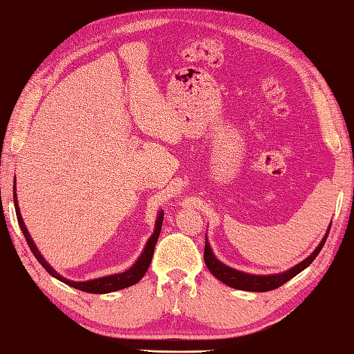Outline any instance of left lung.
Masks as SVG:
<instances>
[{
    "label": "left lung",
    "mask_w": 354,
    "mask_h": 354,
    "mask_svg": "<svg viewBox=\"0 0 354 354\" xmlns=\"http://www.w3.org/2000/svg\"><path fill=\"white\" fill-rule=\"evenodd\" d=\"M330 227H331V223H330L326 235H324V238L321 240L319 246L313 250L312 255L307 257L304 261H301L299 264L293 266L292 269L281 272V273H275V275H252V273H244V272L229 268V266L223 264L221 261H218L217 258H215L211 246H209L207 238H206V246H205V263L207 266L209 272H211L215 278L220 279L221 283H225L226 286L238 288V290L269 292V290H273V288H278L283 284H286L288 279L297 277L299 272H302L313 263V259L318 257L321 249L324 248V244H326V241H327Z\"/></svg>",
    "instance_id": "left-lung-1"
}]
</instances>
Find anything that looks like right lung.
I'll return each mask as SVG.
<instances>
[{
	"instance_id": "1",
	"label": "right lung",
	"mask_w": 354,
	"mask_h": 354,
	"mask_svg": "<svg viewBox=\"0 0 354 354\" xmlns=\"http://www.w3.org/2000/svg\"><path fill=\"white\" fill-rule=\"evenodd\" d=\"M15 182H17V180H15ZM13 203H15L18 225H19L21 230H23V234L26 236V241L28 244V248H30L35 258L41 263L42 268H44L50 273V275L55 277L56 279H59V281H62V283H66L67 286L75 287V288H77V290H82V292H86V293H110V292H116V290H120V288H125V287H129V286H133L136 283H139V281L143 278V275H145V273H147L149 264H151V259H153L154 248H156V243L158 240V235H160L162 223H163V212H158L153 235L149 236L147 246H145V249H143L139 259H137V261L128 270L122 272V273H114V275H108V277H102V278L90 279V281H71V279H67V278L61 277L59 273L52 269V266H50L46 261V258L41 255V252L38 250V248H36V244L33 243L30 234L27 232L26 225H24V221H23V217H21V212H19L15 185H13Z\"/></svg>"
}]
</instances>
